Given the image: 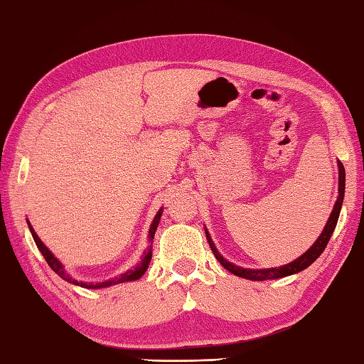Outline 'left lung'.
<instances>
[{
    "mask_svg": "<svg viewBox=\"0 0 364 364\" xmlns=\"http://www.w3.org/2000/svg\"><path fill=\"white\" fill-rule=\"evenodd\" d=\"M338 172H339L338 198H336V203H334V206H333L331 215H330L328 220H326V224L323 227L322 233H320V237L314 241V245H312L303 255H300V257H296L294 262L287 263V265L276 267V268H243V267H238V265H235V263H232V262H229V260L223 257V254L218 251L215 241L211 240L210 232L206 230V227H205L206 240H208L211 251H213V254H215V257L218 259V262L225 269H229L232 274L240 276V277H243V279H249V281L279 279V277H286V276H290V274L300 273V272H303V269L308 268L309 265H312V263H314L320 257V254L323 252V249L326 247V245H328L331 235H333L334 229H336L339 213H341V206H343V202H344L346 170H344V166H343V162H341V161H338Z\"/></svg>",
    "mask_w": 364,
    "mask_h": 364,
    "instance_id": "obj_1",
    "label": "left lung"
}]
</instances>
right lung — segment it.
<instances>
[{
  "instance_id": "add662e5",
  "label": "right lung",
  "mask_w": 364,
  "mask_h": 364,
  "mask_svg": "<svg viewBox=\"0 0 364 364\" xmlns=\"http://www.w3.org/2000/svg\"><path fill=\"white\" fill-rule=\"evenodd\" d=\"M162 211H164V208L161 206L159 211L156 213V216H154V219H153L151 225H149V232H148V243H149V247L146 249V251H145L144 254H141V259H140V262L137 263V265H135V267L131 268V269H127V272H124V273H121V274H118V276H115V277H112V279H105V281H102V282L77 281L73 274L68 273V269L64 268L63 263L55 257L53 252L50 251V249H48L44 243H42L41 238L38 237V233L34 232L33 225H31V223H30V220H28V219H26V224H28V229H30V232H31V235H33V240H34L36 246H38L41 254L44 255V259H46V262L48 263V267L52 268L53 272L61 277V279L68 281L69 284H74V286L85 287V289H105V287L117 286V284H123V282H129V281H137V279H140L141 276L145 274V272H146L148 267H149V262H151V255H153L151 245H153V240H154L156 229H158V225H159Z\"/></svg>"
}]
</instances>
